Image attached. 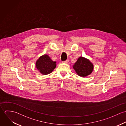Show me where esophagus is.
Returning a JSON list of instances; mask_svg holds the SVG:
<instances>
[{"instance_id": "1", "label": "esophagus", "mask_w": 126, "mask_h": 126, "mask_svg": "<svg viewBox=\"0 0 126 126\" xmlns=\"http://www.w3.org/2000/svg\"><path fill=\"white\" fill-rule=\"evenodd\" d=\"M68 62H69V60H66V61H64V62H63V63H68Z\"/></svg>"}]
</instances>
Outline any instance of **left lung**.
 I'll return each instance as SVG.
<instances>
[{"instance_id":"left-lung-1","label":"left lung","mask_w":126,"mask_h":126,"mask_svg":"<svg viewBox=\"0 0 126 126\" xmlns=\"http://www.w3.org/2000/svg\"><path fill=\"white\" fill-rule=\"evenodd\" d=\"M73 68L78 75L81 77H85L90 75L94 67L89 59L80 57L73 65Z\"/></svg>"}]
</instances>
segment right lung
Here are the masks:
<instances>
[{
  "label": "right lung",
  "instance_id": "obj_1",
  "mask_svg": "<svg viewBox=\"0 0 126 126\" xmlns=\"http://www.w3.org/2000/svg\"><path fill=\"white\" fill-rule=\"evenodd\" d=\"M37 69L44 75L51 73L56 67V62L53 61L47 54L39 57L35 63Z\"/></svg>",
  "mask_w": 126,
  "mask_h": 126
}]
</instances>
